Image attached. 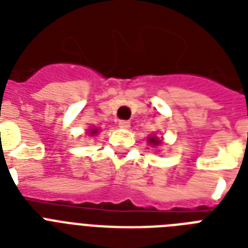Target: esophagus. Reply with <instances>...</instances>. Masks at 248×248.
Wrapping results in <instances>:
<instances>
[{
    "mask_svg": "<svg viewBox=\"0 0 248 248\" xmlns=\"http://www.w3.org/2000/svg\"><path fill=\"white\" fill-rule=\"evenodd\" d=\"M118 126H120L121 128H128L130 127V121L121 120L120 122H118Z\"/></svg>",
    "mask_w": 248,
    "mask_h": 248,
    "instance_id": "34e87169",
    "label": "esophagus"
}]
</instances>
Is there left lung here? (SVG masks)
<instances>
[{
    "mask_svg": "<svg viewBox=\"0 0 248 248\" xmlns=\"http://www.w3.org/2000/svg\"><path fill=\"white\" fill-rule=\"evenodd\" d=\"M148 140H149V143H151L153 147H155V145H158V144H161V140L157 139V138H155V136H152V138H149Z\"/></svg>",
    "mask_w": 248,
    "mask_h": 248,
    "instance_id": "left-lung-1",
    "label": "left lung"
}]
</instances>
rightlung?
<instances>
[{
  "label": "right lung",
  "instance_id": "right-lung-1",
  "mask_svg": "<svg viewBox=\"0 0 248 248\" xmlns=\"http://www.w3.org/2000/svg\"><path fill=\"white\" fill-rule=\"evenodd\" d=\"M96 130H93V131H91V135H95V134H96Z\"/></svg>",
  "mask_w": 248,
  "mask_h": 248
}]
</instances>
